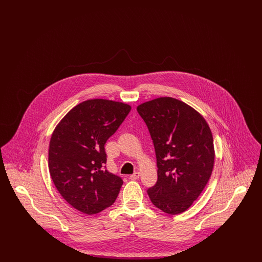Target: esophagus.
Returning a JSON list of instances; mask_svg holds the SVG:
<instances>
[{
    "label": "esophagus",
    "mask_w": 262,
    "mask_h": 262,
    "mask_svg": "<svg viewBox=\"0 0 262 262\" xmlns=\"http://www.w3.org/2000/svg\"><path fill=\"white\" fill-rule=\"evenodd\" d=\"M139 176H140V173L139 172H136V173H134V174L129 176V179L130 180H137L139 178Z\"/></svg>",
    "instance_id": "34e87169"
}]
</instances>
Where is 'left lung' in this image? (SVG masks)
<instances>
[{
  "label": "left lung",
  "instance_id": "1",
  "mask_svg": "<svg viewBox=\"0 0 262 262\" xmlns=\"http://www.w3.org/2000/svg\"><path fill=\"white\" fill-rule=\"evenodd\" d=\"M137 110L148 127L157 159L158 180L147 190L150 200L171 215L186 211L211 177V129L196 110L172 97L150 100Z\"/></svg>",
  "mask_w": 262,
  "mask_h": 262
}]
</instances>
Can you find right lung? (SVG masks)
<instances>
[{"instance_id":"add662e5","label":"right lung","mask_w":262,"mask_h":262,"mask_svg":"<svg viewBox=\"0 0 262 262\" xmlns=\"http://www.w3.org/2000/svg\"><path fill=\"white\" fill-rule=\"evenodd\" d=\"M132 107L113 100L83 101L55 127L48 167L60 194L78 211L93 215L111 206L123 180L108 172L105 143Z\"/></svg>"}]
</instances>
